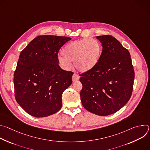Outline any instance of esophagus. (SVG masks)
Returning a JSON list of instances; mask_svg holds the SVG:
<instances>
[{
  "mask_svg": "<svg viewBox=\"0 0 150 150\" xmlns=\"http://www.w3.org/2000/svg\"><path fill=\"white\" fill-rule=\"evenodd\" d=\"M79 76L78 75H76V74H74L73 75V76H72V81L73 82L79 80Z\"/></svg>",
  "mask_w": 150,
  "mask_h": 150,
  "instance_id": "34e87169",
  "label": "esophagus"
}]
</instances>
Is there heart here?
I'll list each match as a JSON object with an SVG mask.
<instances>
[{
  "instance_id": "b5f03b06",
  "label": "heart",
  "mask_w": 150,
  "mask_h": 150,
  "mask_svg": "<svg viewBox=\"0 0 150 150\" xmlns=\"http://www.w3.org/2000/svg\"><path fill=\"white\" fill-rule=\"evenodd\" d=\"M102 51L100 42L94 38H84L68 43L59 57L60 66L65 69L71 67V61L79 71L86 72L93 69L99 61Z\"/></svg>"
}]
</instances>
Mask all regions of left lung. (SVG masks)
Instances as JSON below:
<instances>
[{
    "instance_id": "left-lung-1",
    "label": "left lung",
    "mask_w": 150,
    "mask_h": 150,
    "mask_svg": "<svg viewBox=\"0 0 150 150\" xmlns=\"http://www.w3.org/2000/svg\"><path fill=\"white\" fill-rule=\"evenodd\" d=\"M96 38L103 47L97 65L80 76L81 101L88 112L108 116L119 110L131 98L135 73L130 53L111 35Z\"/></svg>"
}]
</instances>
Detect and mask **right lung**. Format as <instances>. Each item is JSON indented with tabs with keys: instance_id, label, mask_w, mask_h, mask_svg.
Listing matches in <instances>:
<instances>
[{
	"instance_id": "obj_1",
	"label": "right lung",
	"mask_w": 150,
	"mask_h": 150,
	"mask_svg": "<svg viewBox=\"0 0 150 150\" xmlns=\"http://www.w3.org/2000/svg\"><path fill=\"white\" fill-rule=\"evenodd\" d=\"M71 38L40 35L21 52L14 73L15 97L27 113L43 117L62 108V96L71 85L72 72L59 65L60 49Z\"/></svg>"
}]
</instances>
